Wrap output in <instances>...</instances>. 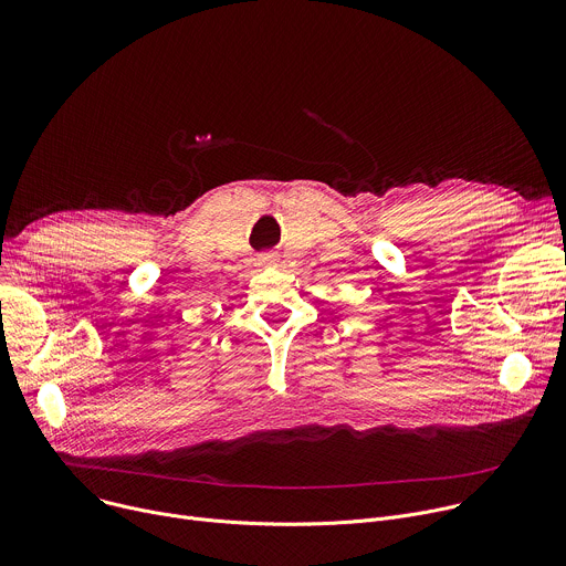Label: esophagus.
I'll list each match as a JSON object with an SVG mask.
<instances>
[{
	"instance_id": "obj_1",
	"label": "esophagus",
	"mask_w": 566,
	"mask_h": 566,
	"mask_svg": "<svg viewBox=\"0 0 566 566\" xmlns=\"http://www.w3.org/2000/svg\"><path fill=\"white\" fill-rule=\"evenodd\" d=\"M275 260H277L275 253H262V255L258 258V264H260V266H266V264H273Z\"/></svg>"
}]
</instances>
